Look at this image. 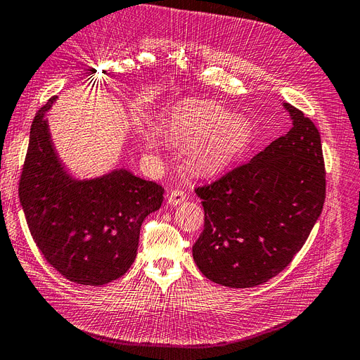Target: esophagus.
Here are the masks:
<instances>
[{
	"label": "esophagus",
	"instance_id": "34e87169",
	"mask_svg": "<svg viewBox=\"0 0 360 360\" xmlns=\"http://www.w3.org/2000/svg\"><path fill=\"white\" fill-rule=\"evenodd\" d=\"M184 200H186V192H184L183 189H172L169 193H168V202L171 205H179L181 204Z\"/></svg>",
	"mask_w": 360,
	"mask_h": 360
}]
</instances>
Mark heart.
Segmentation results:
<instances>
[{
  "label": "heart",
  "mask_w": 360,
  "mask_h": 360,
  "mask_svg": "<svg viewBox=\"0 0 360 360\" xmlns=\"http://www.w3.org/2000/svg\"><path fill=\"white\" fill-rule=\"evenodd\" d=\"M168 135L188 146L189 165L198 172H217L240 158L252 141V129L213 103L183 106L171 117Z\"/></svg>",
  "instance_id": "1"
}]
</instances>
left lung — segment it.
<instances>
[{
	"mask_svg": "<svg viewBox=\"0 0 360 360\" xmlns=\"http://www.w3.org/2000/svg\"><path fill=\"white\" fill-rule=\"evenodd\" d=\"M292 127L249 162L195 188L204 230L192 248L205 278L231 288L264 284L296 255L321 214L326 168L319 129L284 103Z\"/></svg>",
	"mask_w": 360,
	"mask_h": 360,
	"instance_id": "8db88e82",
	"label": "left lung"
}]
</instances>
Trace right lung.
<instances>
[{
  "label": "right lung",
  "instance_id": "1",
  "mask_svg": "<svg viewBox=\"0 0 360 360\" xmlns=\"http://www.w3.org/2000/svg\"><path fill=\"white\" fill-rule=\"evenodd\" d=\"M37 111L19 179V200L36 246L61 276L81 285H103L123 276L136 257L143 221L159 210L163 189L115 169L76 181L53 151L46 111Z\"/></svg>",
  "mask_w": 360,
  "mask_h": 360
}]
</instances>
